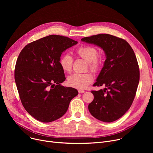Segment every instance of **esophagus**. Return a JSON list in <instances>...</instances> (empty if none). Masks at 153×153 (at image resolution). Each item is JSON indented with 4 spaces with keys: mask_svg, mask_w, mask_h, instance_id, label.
I'll list each match as a JSON object with an SVG mask.
<instances>
[{
    "mask_svg": "<svg viewBox=\"0 0 153 153\" xmlns=\"http://www.w3.org/2000/svg\"><path fill=\"white\" fill-rule=\"evenodd\" d=\"M78 92H79V93H81V94H82V93L85 92V91H83V90H79Z\"/></svg>",
    "mask_w": 153,
    "mask_h": 153,
    "instance_id": "34e87169",
    "label": "esophagus"
}]
</instances>
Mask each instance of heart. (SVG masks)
Returning a JSON list of instances; mask_svg holds the SVG:
<instances>
[{
    "mask_svg": "<svg viewBox=\"0 0 153 153\" xmlns=\"http://www.w3.org/2000/svg\"><path fill=\"white\" fill-rule=\"evenodd\" d=\"M77 54L81 58L87 62L88 66L93 71L99 69L101 64V59L97 56V48L92 46H82L79 48ZM73 59L68 54H63L59 60V64L62 70L67 72L72 71V66ZM94 80L93 75L90 72L79 74L74 73L69 76L68 84L77 89H85Z\"/></svg>",
    "mask_w": 153,
    "mask_h": 153,
    "instance_id": "heart-1",
    "label": "heart"
}]
</instances>
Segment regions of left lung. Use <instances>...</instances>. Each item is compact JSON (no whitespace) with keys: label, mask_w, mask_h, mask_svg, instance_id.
<instances>
[{"label":"left lung","mask_w":153,"mask_h":153,"mask_svg":"<svg viewBox=\"0 0 153 153\" xmlns=\"http://www.w3.org/2000/svg\"><path fill=\"white\" fill-rule=\"evenodd\" d=\"M81 41L97 46L106 59L94 86L103 89L92 91L94 98L88 108L91 114L103 122H112L129 109L140 81L137 59L131 46L125 39L108 34L85 37Z\"/></svg>","instance_id":"obj_1"}]
</instances>
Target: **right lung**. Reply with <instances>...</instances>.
I'll list each match as a JSON object with an SVG mask.
<instances>
[{
    "mask_svg": "<svg viewBox=\"0 0 153 153\" xmlns=\"http://www.w3.org/2000/svg\"><path fill=\"white\" fill-rule=\"evenodd\" d=\"M77 42L52 35L24 47L17 60L15 81L23 106L39 122L48 123L62 117L78 94L65 81L59 60L61 54Z\"/></svg>",
    "mask_w": 153,
    "mask_h": 153,
    "instance_id": "add662e5",
    "label": "right lung"
}]
</instances>
